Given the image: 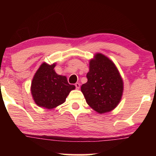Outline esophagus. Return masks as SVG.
I'll return each instance as SVG.
<instances>
[{
	"mask_svg": "<svg viewBox=\"0 0 156 156\" xmlns=\"http://www.w3.org/2000/svg\"><path fill=\"white\" fill-rule=\"evenodd\" d=\"M75 86H76L77 89H79V88H80V83H76V84H75Z\"/></svg>",
	"mask_w": 156,
	"mask_h": 156,
	"instance_id": "34e87169",
	"label": "esophagus"
}]
</instances>
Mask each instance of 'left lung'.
I'll list each match as a JSON object with an SVG mask.
<instances>
[{
	"label": "left lung",
	"instance_id": "1",
	"mask_svg": "<svg viewBox=\"0 0 156 156\" xmlns=\"http://www.w3.org/2000/svg\"><path fill=\"white\" fill-rule=\"evenodd\" d=\"M88 80L81 86L87 104L99 114L114 109L121 101L123 80L112 60L102 53H96L89 61Z\"/></svg>",
	"mask_w": 156,
	"mask_h": 156
}]
</instances>
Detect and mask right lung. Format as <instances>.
<instances>
[{
	"instance_id": "add662e5",
	"label": "right lung",
	"mask_w": 156,
	"mask_h": 156,
	"mask_svg": "<svg viewBox=\"0 0 156 156\" xmlns=\"http://www.w3.org/2000/svg\"><path fill=\"white\" fill-rule=\"evenodd\" d=\"M55 63H42L36 72L31 82V92L35 103L48 109L64 103L69 92L76 89L68 83L67 77L55 72Z\"/></svg>"
}]
</instances>
